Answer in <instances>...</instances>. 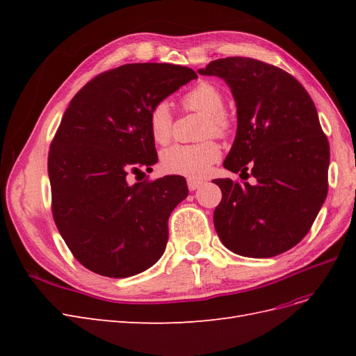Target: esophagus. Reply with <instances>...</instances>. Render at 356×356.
<instances>
[{
  "label": "esophagus",
  "mask_w": 356,
  "mask_h": 356,
  "mask_svg": "<svg viewBox=\"0 0 356 356\" xmlns=\"http://www.w3.org/2000/svg\"><path fill=\"white\" fill-rule=\"evenodd\" d=\"M202 184H203L202 179H196V178H188V179H187V186H188V190H190V191L197 190Z\"/></svg>",
  "instance_id": "obj_1"
}]
</instances>
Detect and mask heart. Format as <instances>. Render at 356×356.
Wrapping results in <instances>:
<instances>
[{
    "label": "heart",
    "instance_id": "heart-1",
    "mask_svg": "<svg viewBox=\"0 0 356 356\" xmlns=\"http://www.w3.org/2000/svg\"><path fill=\"white\" fill-rule=\"evenodd\" d=\"M182 106L190 111L203 113L204 135H227L232 126L230 115L224 111V95L217 86L202 81L182 98ZM148 129L156 144L165 145L174 132V117L166 102L156 104L148 114ZM221 156L220 145L208 139L197 144H175L163 149L161 169L170 175L200 178Z\"/></svg>",
    "mask_w": 356,
    "mask_h": 356
}]
</instances>
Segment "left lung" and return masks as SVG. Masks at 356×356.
<instances>
[{
  "instance_id": "left-lung-1",
  "label": "left lung",
  "mask_w": 356,
  "mask_h": 356,
  "mask_svg": "<svg viewBox=\"0 0 356 356\" xmlns=\"http://www.w3.org/2000/svg\"><path fill=\"white\" fill-rule=\"evenodd\" d=\"M230 86L238 131L224 168L254 184L213 179L221 242L234 254L268 258L305 238L328 193L330 144L310 95L293 75L251 58H225L199 70Z\"/></svg>"
}]
</instances>
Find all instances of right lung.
Instances as JSON below:
<instances>
[{"label": "right lung", "mask_w": 356, "mask_h": 356, "mask_svg": "<svg viewBox=\"0 0 356 356\" xmlns=\"http://www.w3.org/2000/svg\"><path fill=\"white\" fill-rule=\"evenodd\" d=\"M193 79L187 67L127 63L96 75L71 99L49 152L51 212L89 270L129 277L163 255L169 215L188 195L186 178L129 185L127 177L157 163L148 114Z\"/></svg>", "instance_id": "1"}]
</instances>
